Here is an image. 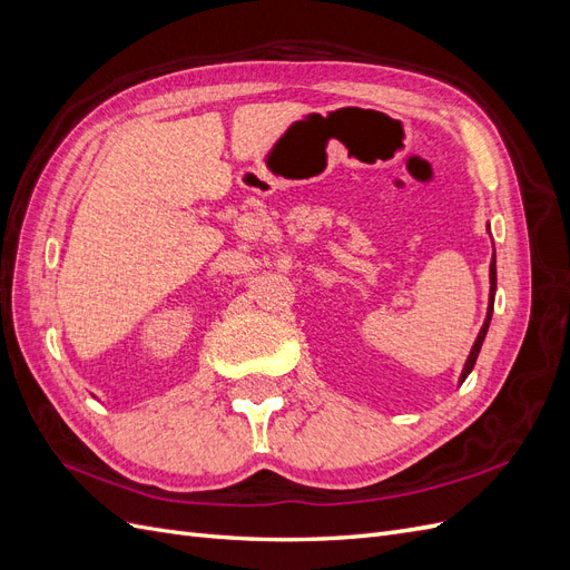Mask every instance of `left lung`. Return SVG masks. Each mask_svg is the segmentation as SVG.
Here are the masks:
<instances>
[{
  "label": "left lung",
  "instance_id": "1",
  "mask_svg": "<svg viewBox=\"0 0 570 570\" xmlns=\"http://www.w3.org/2000/svg\"><path fill=\"white\" fill-rule=\"evenodd\" d=\"M488 228H490V226H488ZM494 292H497V258L492 256V262H490V302H488V316H485V323H482L480 333H478V337H475V342H473V347H471L469 358H465L463 371H461V375H459V385H461V383L465 381V377H469V373L473 371V366H475V358H478L480 347H482V342H485L488 327H490V321H492V312H494Z\"/></svg>",
  "mask_w": 570,
  "mask_h": 570
}]
</instances>
